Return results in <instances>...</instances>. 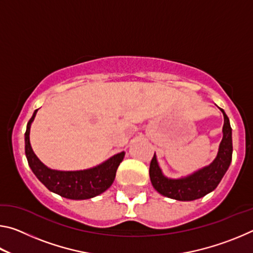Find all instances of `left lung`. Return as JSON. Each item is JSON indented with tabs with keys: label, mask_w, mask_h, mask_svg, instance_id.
<instances>
[{
	"label": "left lung",
	"mask_w": 253,
	"mask_h": 253,
	"mask_svg": "<svg viewBox=\"0 0 253 253\" xmlns=\"http://www.w3.org/2000/svg\"><path fill=\"white\" fill-rule=\"evenodd\" d=\"M224 117L223 138L220 144L215 160L207 168L198 170L185 178L170 179L162 174L156 156L154 155L149 165V177L158 193L177 201H193L203 198L215 190L232 161V129L230 121L223 109Z\"/></svg>",
	"instance_id": "left-lung-1"
}]
</instances>
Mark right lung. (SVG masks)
<instances>
[{
    "mask_svg": "<svg viewBox=\"0 0 253 253\" xmlns=\"http://www.w3.org/2000/svg\"><path fill=\"white\" fill-rule=\"evenodd\" d=\"M37 110H34L31 119L27 125L25 131V155L29 166L39 181L53 193L71 200H87L101 194L113 184L119 164L125 153L122 152L110 157L108 161L98 165L97 168L76 172H63L54 170L42 164L39 158L33 153L30 145V127L36 117Z\"/></svg>",
    "mask_w": 253,
    "mask_h": 253,
    "instance_id": "obj_1",
    "label": "right lung"
}]
</instances>
